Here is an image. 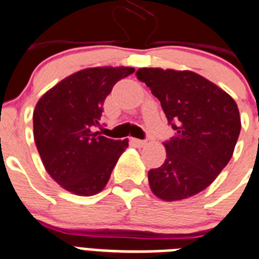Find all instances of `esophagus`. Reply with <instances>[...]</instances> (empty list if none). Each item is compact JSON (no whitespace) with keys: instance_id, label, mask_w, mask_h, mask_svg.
<instances>
[{"instance_id":"34e87169","label":"esophagus","mask_w":259,"mask_h":259,"mask_svg":"<svg viewBox=\"0 0 259 259\" xmlns=\"http://www.w3.org/2000/svg\"><path fill=\"white\" fill-rule=\"evenodd\" d=\"M132 143H133V145H136V146H138V147H143L145 146V145H146V141H142V140H137V138H132Z\"/></svg>"}]
</instances>
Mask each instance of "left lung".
<instances>
[{
	"label": "left lung",
	"mask_w": 259,
	"mask_h": 259,
	"mask_svg": "<svg viewBox=\"0 0 259 259\" xmlns=\"http://www.w3.org/2000/svg\"><path fill=\"white\" fill-rule=\"evenodd\" d=\"M137 77L159 100L177 132L163 143L164 163L149 171L150 188L164 201L201 192L233 155L241 130L236 101L192 71L140 68Z\"/></svg>",
	"instance_id": "left-lung-1"
}]
</instances>
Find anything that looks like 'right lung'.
<instances>
[{"label": "right lung", "mask_w": 259, "mask_h": 259, "mask_svg": "<svg viewBox=\"0 0 259 259\" xmlns=\"http://www.w3.org/2000/svg\"><path fill=\"white\" fill-rule=\"evenodd\" d=\"M133 67H95L69 75L39 99L32 114L34 140L46 171L56 183L79 196L105 188L129 141L95 132L103 105L118 80Z\"/></svg>", "instance_id": "obj_1"}]
</instances>
